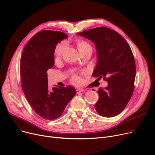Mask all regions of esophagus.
Listing matches in <instances>:
<instances>
[{"label": "esophagus", "instance_id": "obj_1", "mask_svg": "<svg viewBox=\"0 0 155 155\" xmlns=\"http://www.w3.org/2000/svg\"><path fill=\"white\" fill-rule=\"evenodd\" d=\"M84 91H85V90L83 88H78L77 90V93L78 94V93H80V92H83Z\"/></svg>", "mask_w": 155, "mask_h": 155}]
</instances>
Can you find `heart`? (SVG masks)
<instances>
[{
    "label": "heart",
    "instance_id": "obj_1",
    "mask_svg": "<svg viewBox=\"0 0 155 155\" xmlns=\"http://www.w3.org/2000/svg\"><path fill=\"white\" fill-rule=\"evenodd\" d=\"M66 46H67V43L65 41H63L56 45L54 50V56L55 59L58 60L60 58L64 51V49L66 48ZM77 46L80 53L82 52L85 50H88V49H92L91 45H89L86 41H79L77 43ZM72 82L73 83H74L75 84H78L80 82V78L78 77L75 76L72 78Z\"/></svg>",
    "mask_w": 155,
    "mask_h": 155
}]
</instances>
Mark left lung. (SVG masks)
I'll use <instances>...</instances> for the list:
<instances>
[{
	"label": "left lung",
	"mask_w": 155,
	"mask_h": 155,
	"mask_svg": "<svg viewBox=\"0 0 155 155\" xmlns=\"http://www.w3.org/2000/svg\"><path fill=\"white\" fill-rule=\"evenodd\" d=\"M77 35L94 43L97 64L92 75L103 77L108 82L106 87L97 91L99 98L94 105L96 111L105 117L119 114L134 91L136 65L131 48L123 36L108 28L99 27Z\"/></svg>",
	"instance_id": "left-lung-1"
}]
</instances>
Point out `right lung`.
Masks as SVG:
<instances>
[{"mask_svg": "<svg viewBox=\"0 0 155 155\" xmlns=\"http://www.w3.org/2000/svg\"><path fill=\"white\" fill-rule=\"evenodd\" d=\"M67 38L59 31H40L27 43L21 57L22 91L32 109L45 119L58 118L76 94L72 86H56L50 90L48 84L47 70L54 66V48Z\"/></svg>", "mask_w": 155, "mask_h": 155, "instance_id": "obj_1", "label": "right lung"}]
</instances>
